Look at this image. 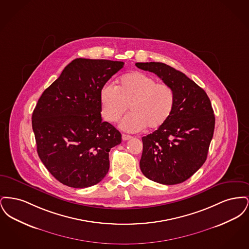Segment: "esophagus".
<instances>
[{
  "label": "esophagus",
  "mask_w": 249,
  "mask_h": 249,
  "mask_svg": "<svg viewBox=\"0 0 249 249\" xmlns=\"http://www.w3.org/2000/svg\"><path fill=\"white\" fill-rule=\"evenodd\" d=\"M132 138V136H130V135H128V134H122V140L123 141H127V140H130Z\"/></svg>",
  "instance_id": "esophagus-1"
}]
</instances>
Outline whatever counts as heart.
Masks as SVG:
<instances>
[{
	"mask_svg": "<svg viewBox=\"0 0 249 249\" xmlns=\"http://www.w3.org/2000/svg\"><path fill=\"white\" fill-rule=\"evenodd\" d=\"M103 116L109 122H117L130 110L120 128L126 131H139L147 127L156 130L170 119L176 105L174 89L165 83H158L153 76L141 71L122 75L118 86L107 84L101 90Z\"/></svg>",
	"mask_w": 249,
	"mask_h": 249,
	"instance_id": "heart-1",
	"label": "heart"
}]
</instances>
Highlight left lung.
<instances>
[{
  "label": "left lung",
  "instance_id": "left-lung-1",
  "mask_svg": "<svg viewBox=\"0 0 249 249\" xmlns=\"http://www.w3.org/2000/svg\"><path fill=\"white\" fill-rule=\"evenodd\" d=\"M175 91L176 105L164 125L143 136L140 168L145 178L176 185L195 174L206 160L214 115L206 92L185 73L161 62H137Z\"/></svg>",
  "mask_w": 249,
  "mask_h": 249
}]
</instances>
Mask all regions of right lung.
Returning <instances> with one entry per match:
<instances>
[{"instance_id":"obj_1","label":"right lung","mask_w":249,"mask_h":249,"mask_svg":"<svg viewBox=\"0 0 249 249\" xmlns=\"http://www.w3.org/2000/svg\"><path fill=\"white\" fill-rule=\"evenodd\" d=\"M123 61L75 59L43 92L33 113L37 153L63 185H96L109 170V151L121 133L102 120L101 90Z\"/></svg>"}]
</instances>
